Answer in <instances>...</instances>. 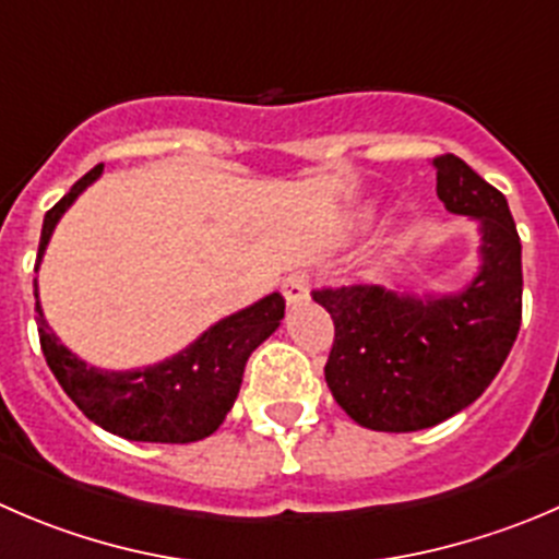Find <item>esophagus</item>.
<instances>
[{
  "instance_id": "obj_1",
  "label": "esophagus",
  "mask_w": 559,
  "mask_h": 559,
  "mask_svg": "<svg viewBox=\"0 0 559 559\" xmlns=\"http://www.w3.org/2000/svg\"><path fill=\"white\" fill-rule=\"evenodd\" d=\"M284 297L289 306H297L308 297V275L306 273H292L284 278Z\"/></svg>"
}]
</instances>
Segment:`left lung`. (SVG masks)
Returning a JSON list of instances; mask_svg holds the SVG:
<instances>
[{
	"instance_id": "1",
	"label": "left lung",
	"mask_w": 559,
	"mask_h": 559,
	"mask_svg": "<svg viewBox=\"0 0 559 559\" xmlns=\"http://www.w3.org/2000/svg\"><path fill=\"white\" fill-rule=\"evenodd\" d=\"M437 197L480 224V270L453 295L330 286L324 379L341 409L373 431H420L473 404L506 362L522 324V242L506 197L456 155L435 158Z\"/></svg>"
}]
</instances>
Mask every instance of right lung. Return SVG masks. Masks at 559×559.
<instances>
[{
  "label": "right lung",
  "mask_w": 559,
  "mask_h": 559,
  "mask_svg": "<svg viewBox=\"0 0 559 559\" xmlns=\"http://www.w3.org/2000/svg\"><path fill=\"white\" fill-rule=\"evenodd\" d=\"M103 175V166L86 171L43 218L37 264L46 253L53 226L64 210ZM37 286V281H35ZM286 300L273 292L253 306L221 319L204 330L191 346L175 357L133 371H106L86 366L79 355L59 344L57 333L43 319L35 289L37 333L43 355L64 393L90 417L92 424L133 442H186L204 440L224 424L235 406L242 384V371L251 352L278 330Z\"/></svg>",
  "instance_id": "add662e5"
}]
</instances>
